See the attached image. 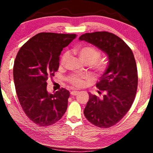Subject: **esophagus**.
<instances>
[{"label":"esophagus","mask_w":153,"mask_h":153,"mask_svg":"<svg viewBox=\"0 0 153 153\" xmlns=\"http://www.w3.org/2000/svg\"><path fill=\"white\" fill-rule=\"evenodd\" d=\"M78 94V91H73L71 92V94L72 95V96H76Z\"/></svg>","instance_id":"34e87169"}]
</instances>
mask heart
<instances>
[{
    "mask_svg": "<svg viewBox=\"0 0 153 153\" xmlns=\"http://www.w3.org/2000/svg\"><path fill=\"white\" fill-rule=\"evenodd\" d=\"M80 60L84 63L91 64V68L95 73L101 74L104 73L108 68V61L105 58H99L101 56V52L96 47L92 46H85L77 50ZM69 57L68 52L62 54L60 59V65H63L66 62ZM86 76L80 74H73L68 77V80L72 85L75 87L81 86L84 83V79Z\"/></svg>",
    "mask_w": 153,
    "mask_h": 153,
    "instance_id": "obj_1",
    "label": "heart"
}]
</instances>
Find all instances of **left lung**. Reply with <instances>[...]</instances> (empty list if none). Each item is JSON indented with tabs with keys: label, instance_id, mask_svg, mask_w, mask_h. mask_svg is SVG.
<instances>
[{
	"label": "left lung",
	"instance_id": "obj_1",
	"mask_svg": "<svg viewBox=\"0 0 153 153\" xmlns=\"http://www.w3.org/2000/svg\"><path fill=\"white\" fill-rule=\"evenodd\" d=\"M79 39L99 47L108 55V68L96 83L104 94L100 98L89 93L84 115L96 127H111L125 116L135 99L138 76L134 54L122 39L108 31L86 33Z\"/></svg>",
	"mask_w": 153,
	"mask_h": 153
}]
</instances>
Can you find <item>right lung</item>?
Returning a JSON list of instances; mask_svg holds the SVG:
<instances>
[{"label": "right lung", "mask_w": 153, "mask_h": 153, "mask_svg": "<svg viewBox=\"0 0 153 153\" xmlns=\"http://www.w3.org/2000/svg\"><path fill=\"white\" fill-rule=\"evenodd\" d=\"M76 37L75 34L42 32L28 40L17 53L13 80L24 113L40 127L54 124L68 108L70 92L62 88L54 94L47 91V80L59 68L61 52Z\"/></svg>", "instance_id": "obj_1"}]
</instances>
